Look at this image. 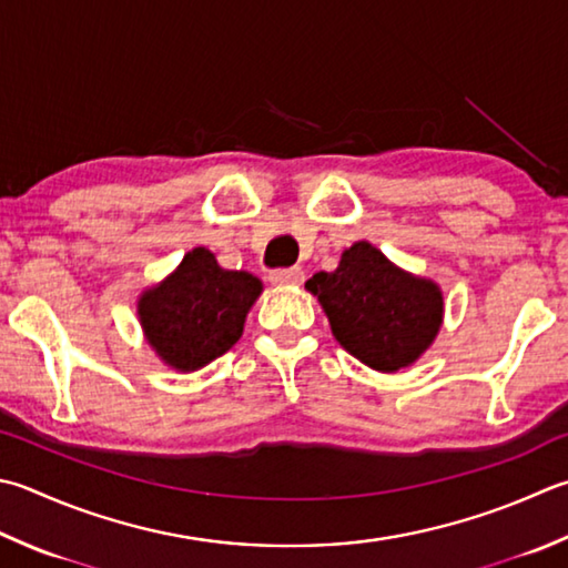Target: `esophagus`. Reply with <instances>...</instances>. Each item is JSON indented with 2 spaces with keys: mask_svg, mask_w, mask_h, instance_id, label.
Listing matches in <instances>:
<instances>
[{
  "mask_svg": "<svg viewBox=\"0 0 568 568\" xmlns=\"http://www.w3.org/2000/svg\"><path fill=\"white\" fill-rule=\"evenodd\" d=\"M270 282L276 286H298L304 282L302 266H288V270H276L270 274Z\"/></svg>",
  "mask_w": 568,
  "mask_h": 568,
  "instance_id": "1",
  "label": "esophagus"
}]
</instances>
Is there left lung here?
<instances>
[{
  "label": "left lung",
  "mask_w": 568,
  "mask_h": 568,
  "mask_svg": "<svg viewBox=\"0 0 568 568\" xmlns=\"http://www.w3.org/2000/svg\"><path fill=\"white\" fill-rule=\"evenodd\" d=\"M306 288L338 344L378 373L413 366L440 334V284L400 270L366 240L353 242L336 270L314 274Z\"/></svg>",
  "instance_id": "left-lung-1"
}]
</instances>
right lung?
<instances>
[{
    "mask_svg": "<svg viewBox=\"0 0 568 568\" xmlns=\"http://www.w3.org/2000/svg\"><path fill=\"white\" fill-rule=\"evenodd\" d=\"M262 292L254 274L222 270L207 247H195L163 282L138 296L135 308L155 356L168 368L192 373L237 344Z\"/></svg>",
    "mask_w": 568,
    "mask_h": 568,
    "instance_id": "1",
    "label": "right lung"
}]
</instances>
